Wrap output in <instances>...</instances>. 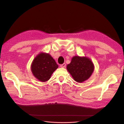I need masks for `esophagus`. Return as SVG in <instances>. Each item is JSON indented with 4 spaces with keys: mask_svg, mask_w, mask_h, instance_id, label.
Returning a JSON list of instances; mask_svg holds the SVG:
<instances>
[{
    "mask_svg": "<svg viewBox=\"0 0 124 124\" xmlns=\"http://www.w3.org/2000/svg\"><path fill=\"white\" fill-rule=\"evenodd\" d=\"M60 67H61V68H65V67H66V64L63 63V64H61L60 65Z\"/></svg>",
    "mask_w": 124,
    "mask_h": 124,
    "instance_id": "esophagus-1",
    "label": "esophagus"
}]
</instances>
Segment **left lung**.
I'll return each instance as SVG.
<instances>
[{"instance_id": "8db88e82", "label": "left lung", "mask_w": 124, "mask_h": 124, "mask_svg": "<svg viewBox=\"0 0 124 124\" xmlns=\"http://www.w3.org/2000/svg\"><path fill=\"white\" fill-rule=\"evenodd\" d=\"M67 68L76 81L82 83L88 79L91 76L94 67L88 58L76 56L72 57L70 63L67 65Z\"/></svg>"}]
</instances>
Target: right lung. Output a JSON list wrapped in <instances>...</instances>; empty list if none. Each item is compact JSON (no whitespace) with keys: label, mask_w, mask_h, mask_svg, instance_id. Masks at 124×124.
<instances>
[{"label":"right lung","mask_w":124,"mask_h":124,"mask_svg":"<svg viewBox=\"0 0 124 124\" xmlns=\"http://www.w3.org/2000/svg\"><path fill=\"white\" fill-rule=\"evenodd\" d=\"M57 68L58 65L51 55L41 53L33 60L31 71L37 79L45 82L49 79L52 73Z\"/></svg>","instance_id":"right-lung-1"}]
</instances>
